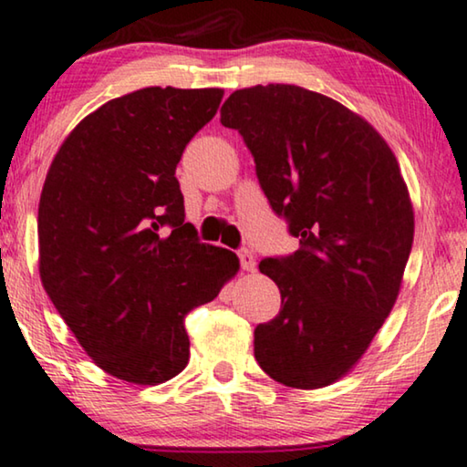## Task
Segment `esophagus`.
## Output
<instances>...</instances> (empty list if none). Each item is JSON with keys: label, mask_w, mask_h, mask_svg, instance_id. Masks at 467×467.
<instances>
[{"label": "esophagus", "mask_w": 467, "mask_h": 467, "mask_svg": "<svg viewBox=\"0 0 467 467\" xmlns=\"http://www.w3.org/2000/svg\"><path fill=\"white\" fill-rule=\"evenodd\" d=\"M238 256H240V265H242V269H244V272H254V269H256V259H254V254L250 253L248 248H240L238 250Z\"/></svg>", "instance_id": "obj_1"}]
</instances>
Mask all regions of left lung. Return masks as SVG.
Wrapping results in <instances>:
<instances>
[{"label": "left lung", "instance_id": "8db88e82", "mask_svg": "<svg viewBox=\"0 0 467 467\" xmlns=\"http://www.w3.org/2000/svg\"><path fill=\"white\" fill-rule=\"evenodd\" d=\"M221 124L242 134L301 244L259 263L282 309L254 328L256 362L286 388H327L356 367L400 293L415 235L400 166L367 119L301 86L235 90Z\"/></svg>", "mask_w": 467, "mask_h": 467}]
</instances>
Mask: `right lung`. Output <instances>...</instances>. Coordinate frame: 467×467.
Instances as JSON below:
<instances>
[{
    "label": "right lung",
    "mask_w": 467,
    "mask_h": 467,
    "mask_svg": "<svg viewBox=\"0 0 467 467\" xmlns=\"http://www.w3.org/2000/svg\"><path fill=\"white\" fill-rule=\"evenodd\" d=\"M221 88H140L86 116L46 174L39 278L99 368L158 385L189 362L185 316L238 274L235 253L202 244L174 177Z\"/></svg>",
    "instance_id": "right-lung-1"
}]
</instances>
